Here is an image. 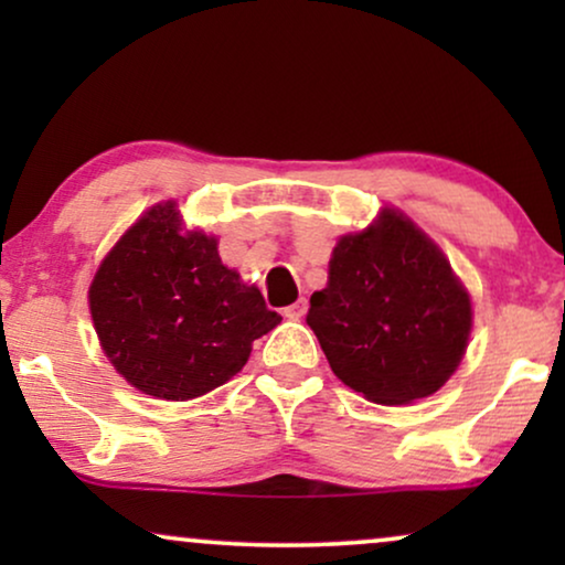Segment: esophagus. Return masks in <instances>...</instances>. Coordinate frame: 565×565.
<instances>
[{
  "instance_id": "1",
  "label": "esophagus",
  "mask_w": 565,
  "mask_h": 565,
  "mask_svg": "<svg viewBox=\"0 0 565 565\" xmlns=\"http://www.w3.org/2000/svg\"><path fill=\"white\" fill-rule=\"evenodd\" d=\"M306 311H308V300H306V298H300V300H296V303H292V306L285 308L282 313H285V319L298 321V319H303Z\"/></svg>"
}]
</instances>
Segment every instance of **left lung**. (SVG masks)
I'll return each mask as SVG.
<instances>
[{"label": "left lung", "mask_w": 565, "mask_h": 565, "mask_svg": "<svg viewBox=\"0 0 565 565\" xmlns=\"http://www.w3.org/2000/svg\"><path fill=\"white\" fill-rule=\"evenodd\" d=\"M344 385L385 406L443 388L466 354L473 308L443 249L385 207L337 242L306 316Z\"/></svg>", "instance_id": "8db88e82"}]
</instances>
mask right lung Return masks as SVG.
Masks as SVG:
<instances>
[{
	"instance_id": "1",
	"label": "right lung",
	"mask_w": 565,
	"mask_h": 565,
	"mask_svg": "<svg viewBox=\"0 0 565 565\" xmlns=\"http://www.w3.org/2000/svg\"><path fill=\"white\" fill-rule=\"evenodd\" d=\"M89 311L113 367L146 396H205L246 365L252 342L282 321L257 285L184 231L174 200L143 213L99 265Z\"/></svg>"
}]
</instances>
